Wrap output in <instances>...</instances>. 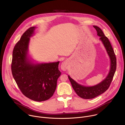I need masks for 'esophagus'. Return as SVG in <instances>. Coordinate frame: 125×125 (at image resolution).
Returning <instances> with one entry per match:
<instances>
[{
	"mask_svg": "<svg viewBox=\"0 0 125 125\" xmlns=\"http://www.w3.org/2000/svg\"><path fill=\"white\" fill-rule=\"evenodd\" d=\"M68 66H69L68 61H64L62 63L61 65V69L62 71H66L68 69Z\"/></svg>",
	"mask_w": 125,
	"mask_h": 125,
	"instance_id": "esophagus-1",
	"label": "esophagus"
}]
</instances>
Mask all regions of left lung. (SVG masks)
<instances>
[{"label": "left lung", "instance_id": "obj_1", "mask_svg": "<svg viewBox=\"0 0 125 125\" xmlns=\"http://www.w3.org/2000/svg\"><path fill=\"white\" fill-rule=\"evenodd\" d=\"M99 37V40L104 46L110 60L109 72L106 77L99 83L93 86H84L78 83L68 75V78L76 93L83 99H92L104 93L108 90L112 81L116 70V58L112 45L108 39L105 36L102 31L98 27L93 26Z\"/></svg>", "mask_w": 125, "mask_h": 125}]
</instances>
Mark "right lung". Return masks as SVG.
<instances>
[{"label":"right lung","mask_w":125,"mask_h":125,"mask_svg":"<svg viewBox=\"0 0 125 125\" xmlns=\"http://www.w3.org/2000/svg\"><path fill=\"white\" fill-rule=\"evenodd\" d=\"M36 27L28 29L13 49L11 70L13 78L23 94L35 101L49 99L55 91L57 81L61 75L59 61L34 62L29 55L30 38Z\"/></svg>","instance_id":"1"}]
</instances>
